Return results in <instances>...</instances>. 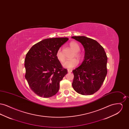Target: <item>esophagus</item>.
I'll use <instances>...</instances> for the list:
<instances>
[{
  "label": "esophagus",
  "instance_id": "obj_1",
  "mask_svg": "<svg viewBox=\"0 0 129 129\" xmlns=\"http://www.w3.org/2000/svg\"><path fill=\"white\" fill-rule=\"evenodd\" d=\"M72 70H70V69H68V72L69 73H72Z\"/></svg>",
  "mask_w": 129,
  "mask_h": 129
}]
</instances>
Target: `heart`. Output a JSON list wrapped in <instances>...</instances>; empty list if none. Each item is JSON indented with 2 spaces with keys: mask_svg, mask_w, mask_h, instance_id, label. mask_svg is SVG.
<instances>
[{
  "mask_svg": "<svg viewBox=\"0 0 129 129\" xmlns=\"http://www.w3.org/2000/svg\"><path fill=\"white\" fill-rule=\"evenodd\" d=\"M70 46L71 48L75 52L74 56H75L79 60L82 59L83 57V55L82 53L79 52L80 49V46L79 44L75 42H72L70 43ZM56 57L59 61L61 62L64 61V57L62 54L61 49H59L57 51L56 53ZM78 64V61L76 58H73L71 60L65 61L63 64V66L64 68L70 69L77 66Z\"/></svg>",
  "mask_w": 129,
  "mask_h": 129,
  "instance_id": "b5f03b06",
  "label": "heart"
}]
</instances>
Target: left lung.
<instances>
[{
	"label": "left lung",
	"instance_id": "obj_1",
	"mask_svg": "<svg viewBox=\"0 0 129 129\" xmlns=\"http://www.w3.org/2000/svg\"><path fill=\"white\" fill-rule=\"evenodd\" d=\"M83 45L84 60L73 71L74 90L83 95L97 92L104 82L107 73V57L104 49L95 40L85 36L72 37Z\"/></svg>",
	"mask_w": 129,
	"mask_h": 129
}]
</instances>
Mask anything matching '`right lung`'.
I'll return each instance as SVG.
<instances>
[{
    "label": "right lung",
    "mask_w": 129,
    "mask_h": 129,
    "mask_svg": "<svg viewBox=\"0 0 129 129\" xmlns=\"http://www.w3.org/2000/svg\"><path fill=\"white\" fill-rule=\"evenodd\" d=\"M68 40V38L44 39L34 44L26 54L25 78L37 95L49 98L58 91L59 82L68 71L62 67L56 53Z\"/></svg>",
    "instance_id": "add662e5"
}]
</instances>
